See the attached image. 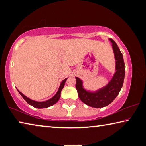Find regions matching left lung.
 Returning <instances> with one entry per match:
<instances>
[{"label":"left lung","instance_id":"1","mask_svg":"<svg viewBox=\"0 0 146 146\" xmlns=\"http://www.w3.org/2000/svg\"><path fill=\"white\" fill-rule=\"evenodd\" d=\"M111 42L116 60V72L110 82L105 87L100 89L95 92H90L83 88L82 81L75 77L76 89L78 97L82 102L91 107L103 108L111 103L119 94L122 88L125 77V66L123 55L115 42L110 38Z\"/></svg>","mask_w":146,"mask_h":146}]
</instances>
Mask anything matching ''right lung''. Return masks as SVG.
Here are the masks:
<instances>
[{"mask_svg":"<svg viewBox=\"0 0 146 146\" xmlns=\"http://www.w3.org/2000/svg\"><path fill=\"white\" fill-rule=\"evenodd\" d=\"M66 80H67V78H65L62 81V82H61L60 86L58 88L57 93L55 94V96H53V97L51 98H50V99H49L46 101H44V102H36V101L31 100V99H30V98L27 97L26 96L24 95V94L22 93L21 91H19L18 90H18L19 93L21 94V95L22 96V97H23L24 99L26 100V102L28 104H29V105H31L33 106V107L36 108H48L51 106H53V104H55V103L58 102L59 98H60V97L61 91L64 88Z\"/></svg>","mask_w":146,"mask_h":146,"instance_id":"add662e5","label":"right lung"}]
</instances>
